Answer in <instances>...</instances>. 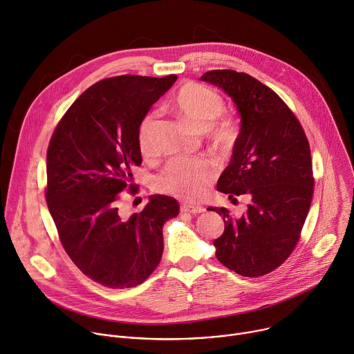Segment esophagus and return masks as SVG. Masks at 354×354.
Masks as SVG:
<instances>
[{"instance_id":"esophagus-1","label":"esophagus","mask_w":354,"mask_h":354,"mask_svg":"<svg viewBox=\"0 0 354 354\" xmlns=\"http://www.w3.org/2000/svg\"><path fill=\"white\" fill-rule=\"evenodd\" d=\"M180 210L185 212V213H190V214H199V213L205 212V207H202V206H192V205H183L180 207Z\"/></svg>"}]
</instances>
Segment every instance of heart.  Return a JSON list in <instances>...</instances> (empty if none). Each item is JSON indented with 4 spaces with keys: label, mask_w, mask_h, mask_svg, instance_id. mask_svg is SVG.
<instances>
[{
    "label": "heart",
    "mask_w": 354,
    "mask_h": 354,
    "mask_svg": "<svg viewBox=\"0 0 354 354\" xmlns=\"http://www.w3.org/2000/svg\"><path fill=\"white\" fill-rule=\"evenodd\" d=\"M174 104L192 125L209 131L216 148L230 149L234 147L240 134L239 122L233 117L224 115L226 100L220 93L205 84L190 82L179 88ZM158 121V110H149L138 124V147L147 158L153 153ZM216 174L217 165L209 158H174L156 175L153 187L183 201H199L206 195Z\"/></svg>",
    "instance_id": "b5f03b06"
}]
</instances>
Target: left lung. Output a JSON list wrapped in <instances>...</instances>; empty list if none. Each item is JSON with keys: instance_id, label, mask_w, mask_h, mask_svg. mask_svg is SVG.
<instances>
[{"instance_id": "1", "label": "left lung", "mask_w": 354, "mask_h": 354, "mask_svg": "<svg viewBox=\"0 0 354 354\" xmlns=\"http://www.w3.org/2000/svg\"><path fill=\"white\" fill-rule=\"evenodd\" d=\"M202 80L226 91L241 115L230 165L217 189L230 199H251L240 218L209 207L224 220L223 234L213 241L216 257L243 277H263L283 264L301 239L315 183L309 141L294 111L255 77L223 69Z\"/></svg>"}]
</instances>
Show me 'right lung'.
<instances>
[{
	"instance_id": "right-lung-1",
	"label": "right lung",
	"mask_w": 354,
	"mask_h": 354,
	"mask_svg": "<svg viewBox=\"0 0 354 354\" xmlns=\"http://www.w3.org/2000/svg\"><path fill=\"white\" fill-rule=\"evenodd\" d=\"M176 75H122L90 86L63 114L46 152L45 198L59 240L75 266L107 288H133L158 267L162 227L179 214L169 196H151L131 216L122 192L138 194L133 168L142 164L138 124Z\"/></svg>"
}]
</instances>
